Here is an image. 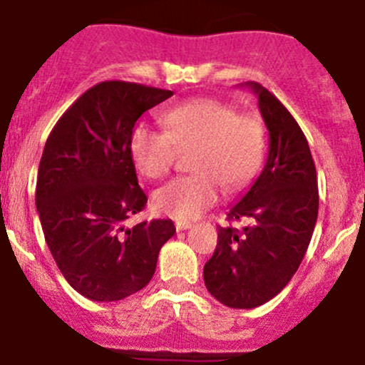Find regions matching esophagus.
Listing matches in <instances>:
<instances>
[{
	"label": "esophagus",
	"mask_w": 365,
	"mask_h": 365,
	"mask_svg": "<svg viewBox=\"0 0 365 365\" xmlns=\"http://www.w3.org/2000/svg\"><path fill=\"white\" fill-rule=\"evenodd\" d=\"M175 228H178L179 232H181V230H190L191 223H190V221H178V223H175Z\"/></svg>",
	"instance_id": "esophagus-1"
}]
</instances>
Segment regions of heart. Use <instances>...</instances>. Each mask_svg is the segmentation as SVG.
<instances>
[{"label":"heart","mask_w":365,"mask_h":365,"mask_svg":"<svg viewBox=\"0 0 365 365\" xmlns=\"http://www.w3.org/2000/svg\"><path fill=\"white\" fill-rule=\"evenodd\" d=\"M163 131L140 125L130 135V156L148 179L170 172L178 151L187 153L191 175L155 191V207L175 220H195L212 207L221 193L242 190L265 156V128L251 112L216 98H195L160 115Z\"/></svg>","instance_id":"1"}]
</instances>
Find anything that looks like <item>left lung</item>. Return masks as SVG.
I'll return each mask as SVG.
<instances>
[{
    "label": "left lung",
    "mask_w": 365,
    "mask_h": 365,
    "mask_svg": "<svg viewBox=\"0 0 365 365\" xmlns=\"http://www.w3.org/2000/svg\"><path fill=\"white\" fill-rule=\"evenodd\" d=\"M244 86L258 98L269 155L257 181L227 212L246 225L217 227L216 250L204 267L209 294L234 309L262 306L290 283L318 217L317 168L302 130L264 86Z\"/></svg>",
    "instance_id": "8db88e82"
}]
</instances>
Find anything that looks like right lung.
<instances>
[{
    "label": "right lung",
    "instance_id": "right-lung-1",
    "mask_svg": "<svg viewBox=\"0 0 365 365\" xmlns=\"http://www.w3.org/2000/svg\"><path fill=\"white\" fill-rule=\"evenodd\" d=\"M174 95L135 82L105 81L84 93L45 142L36 210L48 250L70 287L96 302L137 294L151 281L170 220L125 221L148 197L130 156L137 119Z\"/></svg>",
    "mask_w": 365,
    "mask_h": 365
}]
</instances>
